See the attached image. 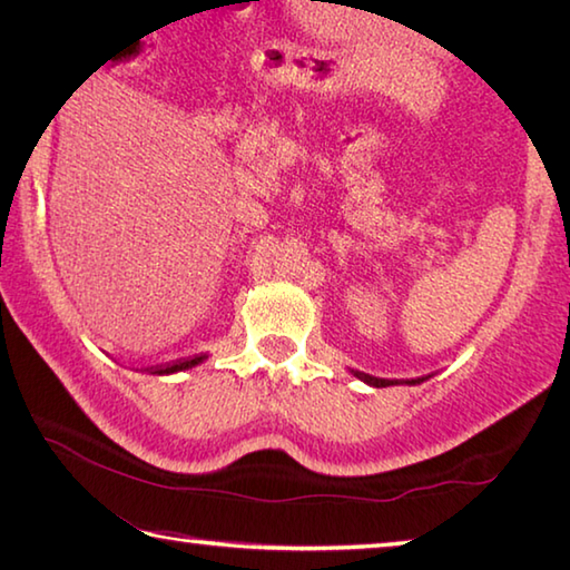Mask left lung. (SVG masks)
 Masks as SVG:
<instances>
[{
  "label": "left lung",
  "instance_id": "obj_1",
  "mask_svg": "<svg viewBox=\"0 0 570 570\" xmlns=\"http://www.w3.org/2000/svg\"><path fill=\"white\" fill-rule=\"evenodd\" d=\"M356 380H362L364 384H370V387H390V384H400V382H404V384H420V382H424L430 377H417V380H382V377H372V374H364V372H360V370H350Z\"/></svg>",
  "mask_w": 570,
  "mask_h": 570
}]
</instances>
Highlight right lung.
Instances as JSON below:
<instances>
[{
	"instance_id": "add662e5",
	"label": "right lung",
	"mask_w": 570,
	"mask_h": 570,
	"mask_svg": "<svg viewBox=\"0 0 570 570\" xmlns=\"http://www.w3.org/2000/svg\"><path fill=\"white\" fill-rule=\"evenodd\" d=\"M208 360V354H193V356H183V360H176V362H168V364H158V366H148V370H142V372H148V374H176V372H186V370H193V366H198V364H204Z\"/></svg>"
}]
</instances>
